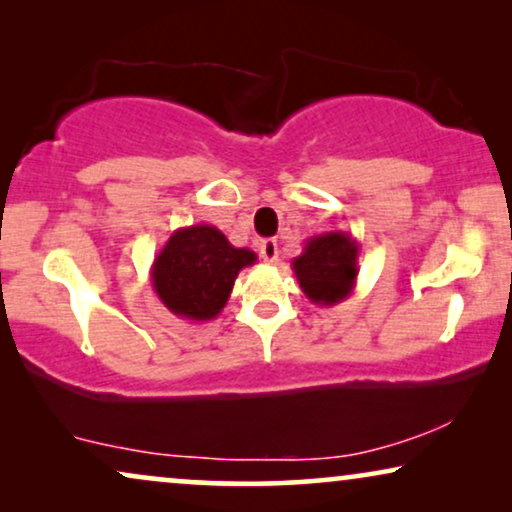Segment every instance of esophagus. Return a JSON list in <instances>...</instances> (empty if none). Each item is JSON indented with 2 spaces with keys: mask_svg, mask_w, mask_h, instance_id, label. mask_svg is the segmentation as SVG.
<instances>
[{
  "mask_svg": "<svg viewBox=\"0 0 512 512\" xmlns=\"http://www.w3.org/2000/svg\"><path fill=\"white\" fill-rule=\"evenodd\" d=\"M258 254H261L265 263H277V258H279L277 240H263L261 244H258Z\"/></svg>",
  "mask_w": 512,
  "mask_h": 512,
  "instance_id": "1",
  "label": "esophagus"
}]
</instances>
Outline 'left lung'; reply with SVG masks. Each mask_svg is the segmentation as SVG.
<instances>
[{
    "instance_id": "obj_1",
    "label": "left lung",
    "mask_w": 512,
    "mask_h": 512,
    "mask_svg": "<svg viewBox=\"0 0 512 512\" xmlns=\"http://www.w3.org/2000/svg\"><path fill=\"white\" fill-rule=\"evenodd\" d=\"M300 289L314 305L331 307L352 296L359 277V244L349 233L331 230L305 242L291 261Z\"/></svg>"
}]
</instances>
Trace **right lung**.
Returning <instances> with one entry per match:
<instances>
[{
    "mask_svg": "<svg viewBox=\"0 0 512 512\" xmlns=\"http://www.w3.org/2000/svg\"><path fill=\"white\" fill-rule=\"evenodd\" d=\"M256 263L251 249H237L209 223L179 228L151 265V286L174 317L209 321L226 307L242 268Z\"/></svg>",
    "mask_w": 512,
    "mask_h": 512,
    "instance_id": "obj_1",
    "label": "right lung"
}]
</instances>
